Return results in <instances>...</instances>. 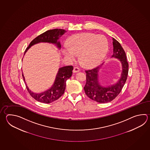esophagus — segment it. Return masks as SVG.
I'll list each match as a JSON object with an SVG mask.
<instances>
[{"label":"esophagus","instance_id":"esophagus-1","mask_svg":"<svg viewBox=\"0 0 150 150\" xmlns=\"http://www.w3.org/2000/svg\"><path fill=\"white\" fill-rule=\"evenodd\" d=\"M80 71V69H79V68L77 67L74 68L73 70V71L74 73H77V72H79Z\"/></svg>","mask_w":150,"mask_h":150}]
</instances>
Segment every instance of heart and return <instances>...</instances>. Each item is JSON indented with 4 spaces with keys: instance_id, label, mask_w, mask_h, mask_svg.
Returning a JSON list of instances; mask_svg holds the SVG:
<instances>
[{
    "instance_id": "1",
    "label": "heart",
    "mask_w": 150,
    "mask_h": 150,
    "mask_svg": "<svg viewBox=\"0 0 150 150\" xmlns=\"http://www.w3.org/2000/svg\"><path fill=\"white\" fill-rule=\"evenodd\" d=\"M108 50L106 37L91 33L72 35L68 40L67 46L62 48V52L68 61H75L79 54V61L88 68L95 67L100 64Z\"/></svg>"
}]
</instances>
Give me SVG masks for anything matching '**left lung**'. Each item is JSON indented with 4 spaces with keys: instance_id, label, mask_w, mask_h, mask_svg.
<instances>
[{
    "instance_id": "left-lung-1",
    "label": "left lung",
    "mask_w": 150,
    "mask_h": 150,
    "mask_svg": "<svg viewBox=\"0 0 150 150\" xmlns=\"http://www.w3.org/2000/svg\"><path fill=\"white\" fill-rule=\"evenodd\" d=\"M113 54L112 58L117 59L122 66L121 76L117 82L107 86H102L99 81L100 66L91 70H86V82L84 87L86 95L94 101L106 103L112 101L119 95L125 84L128 74L129 64L125 53L119 42L113 38Z\"/></svg>"
}]
</instances>
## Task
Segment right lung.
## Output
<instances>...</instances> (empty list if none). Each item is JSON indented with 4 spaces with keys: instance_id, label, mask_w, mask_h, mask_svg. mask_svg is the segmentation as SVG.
<instances>
[{
    "instance_id": "right-lung-1",
    "label": "right lung",
    "mask_w": 150,
    "mask_h": 150,
    "mask_svg": "<svg viewBox=\"0 0 150 150\" xmlns=\"http://www.w3.org/2000/svg\"><path fill=\"white\" fill-rule=\"evenodd\" d=\"M66 32L67 31L64 29H54L46 31V32L40 35L31 42L29 45L25 50L24 55L31 46L40 43L52 44L55 45L59 50H60L61 43L59 40ZM73 70V67L72 66H67L60 68L52 86L50 89L41 93H35L31 91L27 85L23 74L22 76L26 85L27 89L31 96L40 103L49 104L58 99L64 93L66 86V81L71 76Z\"/></svg>"
}]
</instances>
